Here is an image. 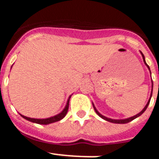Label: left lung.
Returning <instances> with one entry per match:
<instances>
[{
    "label": "left lung",
    "instance_id": "8db88e82",
    "mask_svg": "<svg viewBox=\"0 0 159 159\" xmlns=\"http://www.w3.org/2000/svg\"><path fill=\"white\" fill-rule=\"evenodd\" d=\"M141 55H142V57H143V59H144V64H146L147 67H148V68H149V65H148V64H146V62H145V59H144V55H143V53H142V52H141ZM151 96H152V93H151ZM151 96H150V99H151ZM150 99H149V101H148V103H147L146 106L144 107V109H143V110L141 111L140 113H138V114H136V115L133 116V117H129V118H126V119H122V120H114V119H111V118H108V117H104V116L101 115V114H100V113H99V112H98L97 110H96V109H95V106H94V105H93V107H94V109H95V112H96V113H97L98 115L100 116V117H102L103 119L106 120V121H108V122H113V123H118V124H123V123H127V122H131L132 120H134V119H135V118H136V117H139V116L141 115V114H142V113H144V111L146 110L147 107H148V105H149V102H150Z\"/></svg>",
    "mask_w": 159,
    "mask_h": 159
}]
</instances>
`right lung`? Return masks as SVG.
I'll return each instance as SVG.
<instances>
[{"mask_svg":"<svg viewBox=\"0 0 159 159\" xmlns=\"http://www.w3.org/2000/svg\"><path fill=\"white\" fill-rule=\"evenodd\" d=\"M68 105H69V100H68L66 107L64 108V110L62 111L61 113H59V114H58V115L56 116H54V117H49V118H45V119H36V118H31V117H25V116H23V115L21 116L24 117V118H25V119L28 120V121H30V122H32L37 123V124H43V125L50 124V123H53V122H58V121H59V120L63 119V118L66 116L68 110Z\"/></svg>","mask_w":159,"mask_h":159,"instance_id":"obj_1","label":"right lung"}]
</instances>
